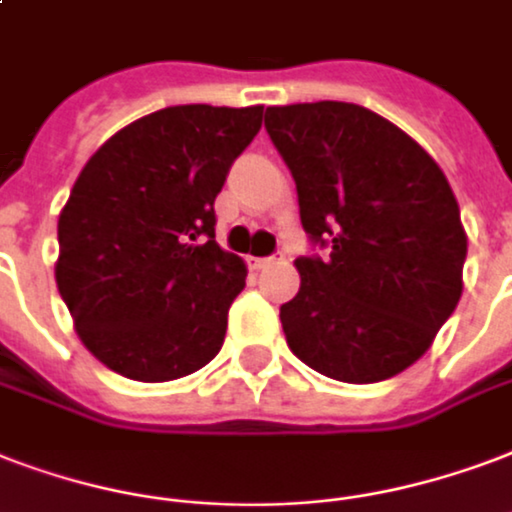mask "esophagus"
<instances>
[{
    "instance_id": "obj_1",
    "label": "esophagus",
    "mask_w": 512,
    "mask_h": 512,
    "mask_svg": "<svg viewBox=\"0 0 512 512\" xmlns=\"http://www.w3.org/2000/svg\"><path fill=\"white\" fill-rule=\"evenodd\" d=\"M284 260V255L279 252V255H271V257H249V265L255 268V271H260V268H271V265H279Z\"/></svg>"
}]
</instances>
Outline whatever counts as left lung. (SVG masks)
<instances>
[{
    "label": "left lung",
    "instance_id": "left-lung-1",
    "mask_svg": "<svg viewBox=\"0 0 512 512\" xmlns=\"http://www.w3.org/2000/svg\"><path fill=\"white\" fill-rule=\"evenodd\" d=\"M265 131L327 249L295 260L300 290L279 308L292 354L346 384L403 373L462 298L467 236L446 174L360 104L268 107Z\"/></svg>",
    "mask_w": 512,
    "mask_h": 512
}]
</instances>
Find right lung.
I'll use <instances>...</instances> for the list:
<instances>
[{"label": "right lung", "instance_id": "right-lung-1", "mask_svg": "<svg viewBox=\"0 0 512 512\" xmlns=\"http://www.w3.org/2000/svg\"><path fill=\"white\" fill-rule=\"evenodd\" d=\"M260 126V104L166 107L80 171L58 214L56 284L109 370L158 384L217 357L247 265L214 241V198Z\"/></svg>", "mask_w": 512, "mask_h": 512}]
</instances>
